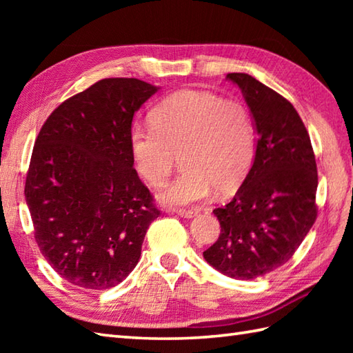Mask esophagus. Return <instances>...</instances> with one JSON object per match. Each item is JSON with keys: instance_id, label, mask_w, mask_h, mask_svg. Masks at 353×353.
Returning a JSON list of instances; mask_svg holds the SVG:
<instances>
[{"instance_id": "1", "label": "esophagus", "mask_w": 353, "mask_h": 353, "mask_svg": "<svg viewBox=\"0 0 353 353\" xmlns=\"http://www.w3.org/2000/svg\"><path fill=\"white\" fill-rule=\"evenodd\" d=\"M176 214L179 216H182V219H192V216L197 214V211H192V209H179Z\"/></svg>"}]
</instances>
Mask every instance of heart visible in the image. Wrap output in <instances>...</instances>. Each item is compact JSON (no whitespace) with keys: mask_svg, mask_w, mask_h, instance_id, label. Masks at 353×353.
I'll return each mask as SVG.
<instances>
[{"mask_svg":"<svg viewBox=\"0 0 353 353\" xmlns=\"http://www.w3.org/2000/svg\"><path fill=\"white\" fill-rule=\"evenodd\" d=\"M152 125H134L130 147L145 181L161 188L176 167L181 174L161 194L162 203L190 206L236 190L256 153L254 123L243 103L206 91H179L162 100L150 115Z\"/></svg>","mask_w":353,"mask_h":353,"instance_id":"b5f03b06","label":"heart"}]
</instances>
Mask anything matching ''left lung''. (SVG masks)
Returning <instances> with one entry per match:
<instances>
[{
    "label": "left lung",
    "instance_id": "1",
    "mask_svg": "<svg viewBox=\"0 0 353 353\" xmlns=\"http://www.w3.org/2000/svg\"><path fill=\"white\" fill-rule=\"evenodd\" d=\"M239 86L258 142L254 161L228 205L214 209L220 236L203 252L209 265L234 279H254L291 259L317 219V163L294 106L244 72Z\"/></svg>",
    "mask_w": 353,
    "mask_h": 353
}]
</instances>
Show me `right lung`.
<instances>
[{"label": "right lung", "instance_id": "obj_1", "mask_svg": "<svg viewBox=\"0 0 353 353\" xmlns=\"http://www.w3.org/2000/svg\"><path fill=\"white\" fill-rule=\"evenodd\" d=\"M138 79H103L43 123L26 181L34 239L76 287L106 290L137 267L161 211L133 168V115L157 92Z\"/></svg>", "mask_w": 353, "mask_h": 353}]
</instances>
